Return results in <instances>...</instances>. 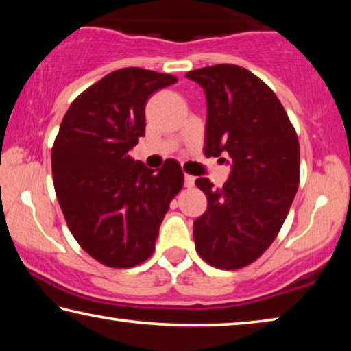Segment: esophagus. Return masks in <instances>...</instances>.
<instances>
[{
	"mask_svg": "<svg viewBox=\"0 0 351 351\" xmlns=\"http://www.w3.org/2000/svg\"><path fill=\"white\" fill-rule=\"evenodd\" d=\"M193 184H195V178L192 175H184V186L190 189L193 187Z\"/></svg>",
	"mask_w": 351,
	"mask_h": 351,
	"instance_id": "1",
	"label": "esophagus"
}]
</instances>
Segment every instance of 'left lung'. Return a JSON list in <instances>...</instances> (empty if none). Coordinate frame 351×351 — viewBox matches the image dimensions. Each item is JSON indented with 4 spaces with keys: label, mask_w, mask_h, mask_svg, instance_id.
<instances>
[{
    "label": "left lung",
    "mask_w": 351,
    "mask_h": 351,
    "mask_svg": "<svg viewBox=\"0 0 351 351\" xmlns=\"http://www.w3.org/2000/svg\"><path fill=\"white\" fill-rule=\"evenodd\" d=\"M186 77L206 94V156L232 159L223 187L195 181L207 197L193 221L195 247L215 268L240 269L271 246L287 219L299 187V139L274 91L251 71L215 64Z\"/></svg>",
    "instance_id": "obj_1"
}]
</instances>
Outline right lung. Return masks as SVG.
<instances>
[{"instance_id": "1", "label": "right lung", "mask_w": 351, "mask_h": 351, "mask_svg": "<svg viewBox=\"0 0 351 351\" xmlns=\"http://www.w3.org/2000/svg\"><path fill=\"white\" fill-rule=\"evenodd\" d=\"M175 75L123 68L77 97L52 145L58 204L77 243L110 268H133L154 251L170 201L182 189L175 159L152 170L130 156L145 134V104Z\"/></svg>"}]
</instances>
